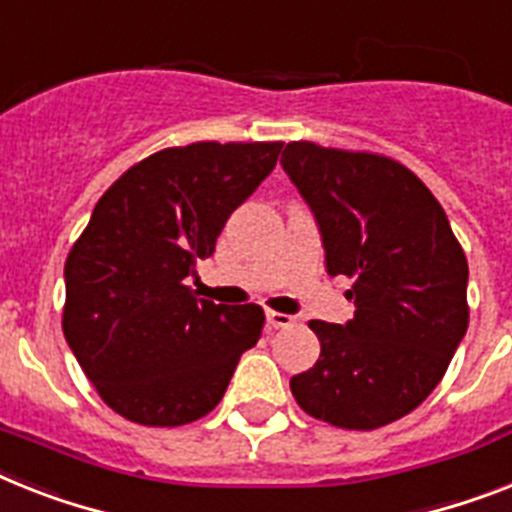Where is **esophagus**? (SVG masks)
Segmentation results:
<instances>
[{
	"mask_svg": "<svg viewBox=\"0 0 512 512\" xmlns=\"http://www.w3.org/2000/svg\"><path fill=\"white\" fill-rule=\"evenodd\" d=\"M294 323V315L276 313V310H268V326L273 328H289Z\"/></svg>",
	"mask_w": 512,
	"mask_h": 512,
	"instance_id": "1",
	"label": "esophagus"
}]
</instances>
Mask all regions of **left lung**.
I'll use <instances>...</instances> for the list:
<instances>
[{"instance_id":"8db88e82","label":"left lung","mask_w":512,"mask_h":512,"mask_svg":"<svg viewBox=\"0 0 512 512\" xmlns=\"http://www.w3.org/2000/svg\"><path fill=\"white\" fill-rule=\"evenodd\" d=\"M281 165L355 299L347 326L310 321L321 357L292 378L294 400L336 429H381L434 392L465 336V252L429 186L392 157L289 141Z\"/></svg>"}]
</instances>
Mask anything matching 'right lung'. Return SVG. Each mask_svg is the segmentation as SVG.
Segmentation results:
<instances>
[{
  "label": "right lung",
  "instance_id": "obj_1",
  "mask_svg": "<svg viewBox=\"0 0 512 512\" xmlns=\"http://www.w3.org/2000/svg\"><path fill=\"white\" fill-rule=\"evenodd\" d=\"M284 141H194L131 165L99 197L65 260L62 334L126 421L184 426L223 400L265 326L260 305L186 286L228 215L276 168Z\"/></svg>",
  "mask_w": 512,
  "mask_h": 512
}]
</instances>
